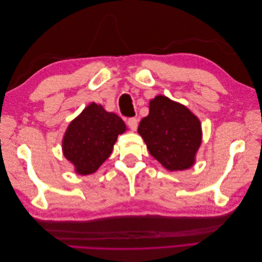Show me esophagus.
I'll use <instances>...</instances> for the list:
<instances>
[{"label": "esophagus", "mask_w": 262, "mask_h": 262, "mask_svg": "<svg viewBox=\"0 0 262 262\" xmlns=\"http://www.w3.org/2000/svg\"><path fill=\"white\" fill-rule=\"evenodd\" d=\"M126 123H128L129 128L132 131H136L137 130V128H138V119L137 118H129L128 121H126Z\"/></svg>", "instance_id": "34e87169"}]
</instances>
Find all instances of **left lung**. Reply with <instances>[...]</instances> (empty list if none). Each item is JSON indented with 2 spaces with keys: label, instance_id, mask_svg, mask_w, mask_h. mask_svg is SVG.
<instances>
[{
  "label": "left lung",
  "instance_id": "left-lung-1",
  "mask_svg": "<svg viewBox=\"0 0 262 262\" xmlns=\"http://www.w3.org/2000/svg\"><path fill=\"white\" fill-rule=\"evenodd\" d=\"M138 132L149 154L168 170L191 167L201 144V124L188 108L165 96L149 101V114Z\"/></svg>",
  "mask_w": 262,
  "mask_h": 262
}]
</instances>
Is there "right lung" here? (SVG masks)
<instances>
[{"mask_svg":"<svg viewBox=\"0 0 262 262\" xmlns=\"http://www.w3.org/2000/svg\"><path fill=\"white\" fill-rule=\"evenodd\" d=\"M124 131L120 117L93 102L70 123L63 139V154L77 173L90 175L113 153L118 136Z\"/></svg>","mask_w":262,"mask_h":262,"instance_id":"add662e5","label":"right lung"}]
</instances>
